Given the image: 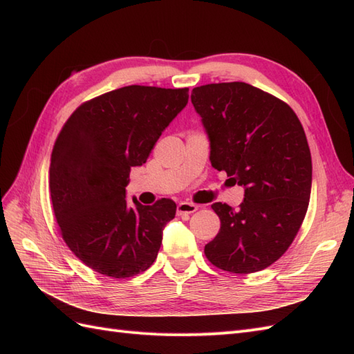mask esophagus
I'll use <instances>...</instances> for the list:
<instances>
[{"mask_svg":"<svg viewBox=\"0 0 354 354\" xmlns=\"http://www.w3.org/2000/svg\"><path fill=\"white\" fill-rule=\"evenodd\" d=\"M198 209V205L190 202H180L177 205V214L178 216H186V214H192Z\"/></svg>","mask_w":354,"mask_h":354,"instance_id":"esophagus-1","label":"esophagus"}]
</instances>
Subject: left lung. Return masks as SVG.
Masks as SVG:
<instances>
[{
  "label": "left lung",
  "instance_id": "1",
  "mask_svg": "<svg viewBox=\"0 0 354 354\" xmlns=\"http://www.w3.org/2000/svg\"><path fill=\"white\" fill-rule=\"evenodd\" d=\"M190 99L211 165L245 190L239 209L211 205L221 226L207 259L232 273L263 270L289 248L307 212L312 156L303 125L286 103L245 82L201 85Z\"/></svg>",
  "mask_w": 354,
  "mask_h": 354
}]
</instances>
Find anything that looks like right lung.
Segmentation results:
<instances>
[{"label":"right lung","mask_w":354,"mask_h":354,"mask_svg":"<svg viewBox=\"0 0 354 354\" xmlns=\"http://www.w3.org/2000/svg\"><path fill=\"white\" fill-rule=\"evenodd\" d=\"M187 91L128 85L81 104L63 125L50 164L53 209L69 250L94 272L124 279L153 264L177 207L127 202L125 187Z\"/></svg>","instance_id":"obj_1"}]
</instances>
